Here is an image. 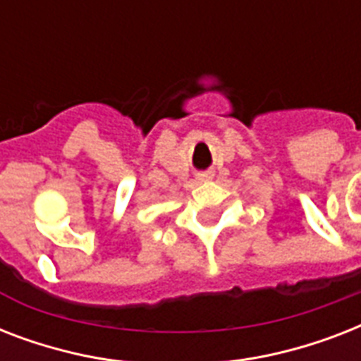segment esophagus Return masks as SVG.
Returning <instances> with one entry per match:
<instances>
[{
    "label": "esophagus",
    "mask_w": 361,
    "mask_h": 361,
    "mask_svg": "<svg viewBox=\"0 0 361 361\" xmlns=\"http://www.w3.org/2000/svg\"><path fill=\"white\" fill-rule=\"evenodd\" d=\"M209 178H212V176L206 174V172H204V174H198V176H197V180H198V181H208Z\"/></svg>",
    "instance_id": "esophagus-1"
}]
</instances>
